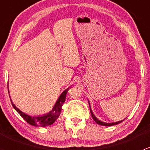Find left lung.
<instances>
[{"instance_id": "8db88e82", "label": "left lung", "mask_w": 150, "mask_h": 150, "mask_svg": "<svg viewBox=\"0 0 150 150\" xmlns=\"http://www.w3.org/2000/svg\"><path fill=\"white\" fill-rule=\"evenodd\" d=\"M89 106H90V104H89ZM90 112H91V114L92 117H93V120H94V121L96 122L97 124H99V125H104V126H111V125H117V124L120 123V122H121L122 121H123V120H120V121L116 122H111V123H107V122H102V121H100V120H98V119L96 118V117H95V115L93 114V112H92V111H91V108H90Z\"/></svg>"}]
</instances>
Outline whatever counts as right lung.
<instances>
[{"instance_id": "add662e5", "label": "right lung", "mask_w": 150, "mask_h": 150, "mask_svg": "<svg viewBox=\"0 0 150 150\" xmlns=\"http://www.w3.org/2000/svg\"><path fill=\"white\" fill-rule=\"evenodd\" d=\"M68 88L67 90L64 91L61 94V96H59V98L58 99L57 102H56L55 105H54V108L52 109L51 112L48 114L44 115L43 116H37V117H32V116L26 115L25 113L22 112V111L19 110L14 104H13L12 101L11 102L12 106H13V108L17 111V112L23 117V119L25 120H26L29 124L32 125H34V126H40V127H45L47 125H51V124L54 123V122L57 120V119L58 118L59 116L60 113H61L62 110V107L63 104L65 102L66 99V94L67 93Z\"/></svg>"}]
</instances>
